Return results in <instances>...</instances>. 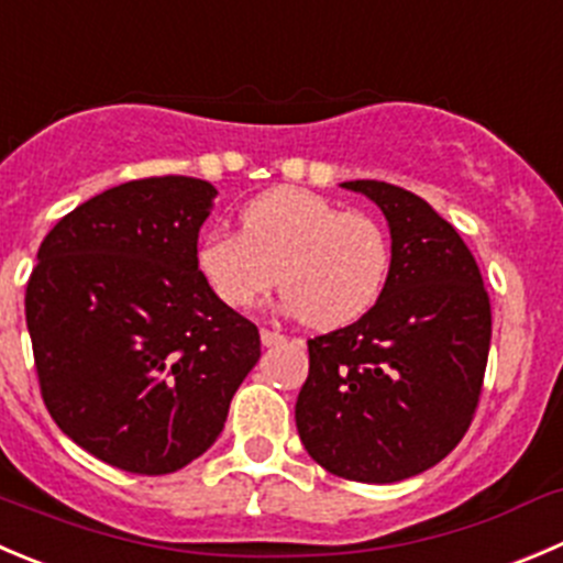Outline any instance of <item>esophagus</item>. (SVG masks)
<instances>
[{
	"label": "esophagus",
	"mask_w": 563,
	"mask_h": 563,
	"mask_svg": "<svg viewBox=\"0 0 563 563\" xmlns=\"http://www.w3.org/2000/svg\"><path fill=\"white\" fill-rule=\"evenodd\" d=\"M283 341H286V338H283L280 332H275V330H261V343H264V346H280Z\"/></svg>",
	"instance_id": "esophagus-1"
}]
</instances>
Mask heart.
I'll list each match as a JSON object with an SVG mask.
<instances>
[{
	"instance_id": "obj_1",
	"label": "heart",
	"mask_w": 563,
	"mask_h": 563,
	"mask_svg": "<svg viewBox=\"0 0 563 563\" xmlns=\"http://www.w3.org/2000/svg\"><path fill=\"white\" fill-rule=\"evenodd\" d=\"M195 264L228 308H253L280 275L283 308L313 330L363 319L390 277V239L368 214L299 187L258 195L242 209V233L211 231Z\"/></svg>"
}]
</instances>
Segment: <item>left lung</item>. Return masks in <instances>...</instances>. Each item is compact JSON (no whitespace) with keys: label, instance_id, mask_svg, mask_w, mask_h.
<instances>
[{"label":"left lung","instance_id":"1","mask_svg":"<svg viewBox=\"0 0 563 563\" xmlns=\"http://www.w3.org/2000/svg\"><path fill=\"white\" fill-rule=\"evenodd\" d=\"M341 187L385 214L390 277L363 319L308 341L297 429L324 471L393 484L434 467L465 438L493 313L476 258L427 200L385 181Z\"/></svg>","mask_w":563,"mask_h":563}]
</instances>
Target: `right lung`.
Segmentation results:
<instances>
[{"instance_id": "right-lung-1", "label": "right lung", "mask_w": 563, "mask_h": 563, "mask_svg": "<svg viewBox=\"0 0 563 563\" xmlns=\"http://www.w3.org/2000/svg\"><path fill=\"white\" fill-rule=\"evenodd\" d=\"M217 189L189 176L129 181L48 231L26 283V330L54 423L140 476L214 445L261 357L258 327L198 272Z\"/></svg>"}]
</instances>
